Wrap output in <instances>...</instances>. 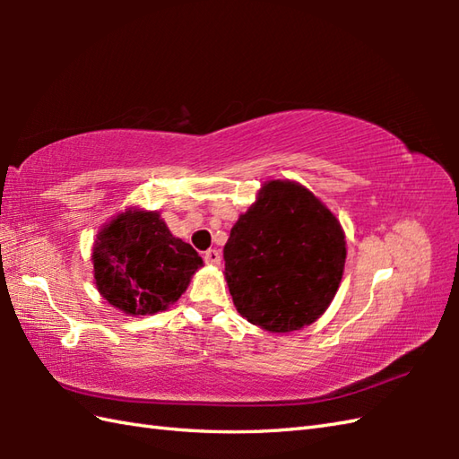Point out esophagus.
<instances>
[{
    "label": "esophagus",
    "instance_id": "1",
    "mask_svg": "<svg viewBox=\"0 0 459 459\" xmlns=\"http://www.w3.org/2000/svg\"><path fill=\"white\" fill-rule=\"evenodd\" d=\"M221 252L217 250V248H209L207 252H204V262H207V264H211V266H217V264H221Z\"/></svg>",
    "mask_w": 459,
    "mask_h": 459
}]
</instances>
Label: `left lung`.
<instances>
[{
  "label": "left lung",
  "mask_w": 459,
  "mask_h": 459,
  "mask_svg": "<svg viewBox=\"0 0 459 459\" xmlns=\"http://www.w3.org/2000/svg\"><path fill=\"white\" fill-rule=\"evenodd\" d=\"M347 258L341 222L304 185L270 179L224 245L238 314L270 333L304 329L333 301Z\"/></svg>",
  "instance_id": "8db88e82"
}]
</instances>
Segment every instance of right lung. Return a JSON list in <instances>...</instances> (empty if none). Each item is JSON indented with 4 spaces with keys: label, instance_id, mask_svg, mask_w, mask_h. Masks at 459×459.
Wrapping results in <instances>:
<instances>
[{
    "label": "right lung",
    "instance_id": "right-lung-1",
    "mask_svg": "<svg viewBox=\"0 0 459 459\" xmlns=\"http://www.w3.org/2000/svg\"><path fill=\"white\" fill-rule=\"evenodd\" d=\"M91 260L100 296L135 317L173 306L203 266L199 252L173 237L158 211L135 204L102 224Z\"/></svg>",
    "mask_w": 459,
    "mask_h": 459
}]
</instances>
